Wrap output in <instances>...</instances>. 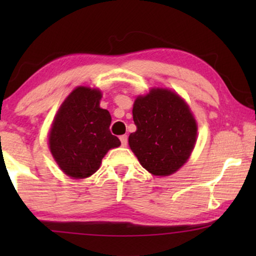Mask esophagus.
<instances>
[{"mask_svg": "<svg viewBox=\"0 0 256 256\" xmlns=\"http://www.w3.org/2000/svg\"><path fill=\"white\" fill-rule=\"evenodd\" d=\"M120 141H121L122 146H127V143H128V136L127 135L120 136Z\"/></svg>", "mask_w": 256, "mask_h": 256, "instance_id": "obj_1", "label": "esophagus"}]
</instances>
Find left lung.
<instances>
[{
  "instance_id": "8db88e82",
  "label": "left lung",
  "mask_w": 256,
  "mask_h": 256,
  "mask_svg": "<svg viewBox=\"0 0 256 256\" xmlns=\"http://www.w3.org/2000/svg\"><path fill=\"white\" fill-rule=\"evenodd\" d=\"M136 132L129 146L155 176H169L186 163L197 138V124L188 104L166 88H152L132 106Z\"/></svg>"
}]
</instances>
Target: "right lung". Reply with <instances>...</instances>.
I'll return each instance as SVG.
<instances>
[{
  "instance_id": "obj_1",
  "label": "right lung",
  "mask_w": 256,
  "mask_h": 256,
  "mask_svg": "<svg viewBox=\"0 0 256 256\" xmlns=\"http://www.w3.org/2000/svg\"><path fill=\"white\" fill-rule=\"evenodd\" d=\"M101 96L96 88L76 87L62 104L48 134L54 160L76 180L92 176L108 150L121 144L110 130V112L100 108Z\"/></svg>"
}]
</instances>
